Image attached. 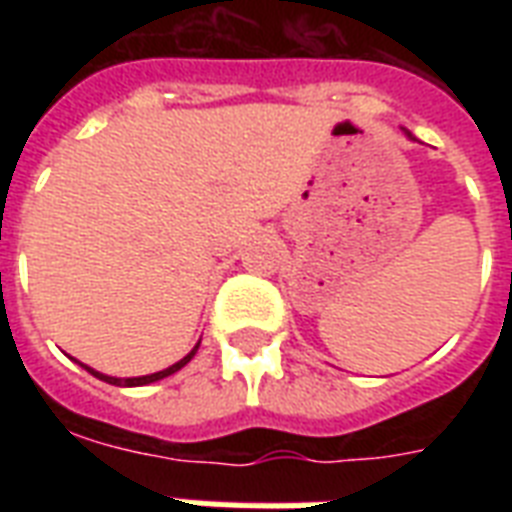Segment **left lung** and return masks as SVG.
I'll return each instance as SVG.
<instances>
[{"mask_svg": "<svg viewBox=\"0 0 512 512\" xmlns=\"http://www.w3.org/2000/svg\"><path fill=\"white\" fill-rule=\"evenodd\" d=\"M409 138H412V135H409Z\"/></svg>", "mask_w": 512, "mask_h": 512, "instance_id": "8db88e82", "label": "left lung"}]
</instances>
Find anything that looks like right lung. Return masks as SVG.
I'll use <instances>...</instances> for the list:
<instances>
[{"label":"right lung","mask_w":512,"mask_h":512,"mask_svg":"<svg viewBox=\"0 0 512 512\" xmlns=\"http://www.w3.org/2000/svg\"><path fill=\"white\" fill-rule=\"evenodd\" d=\"M196 350H199V345H196V348L191 350V353H188V356L185 358H180V361H177V364H172L170 369H164V372H156V374H146V377H127V380H119V377H106V374H100V372H95V369H90V366H84V369H87V372H92L95 374V377H100V380H106V382H111V385H122V388H138V385H148V382H156V380H162V377H170V374H175L177 369H183L185 364H188V361H191L193 356H196Z\"/></svg>","instance_id":"1"}]
</instances>
